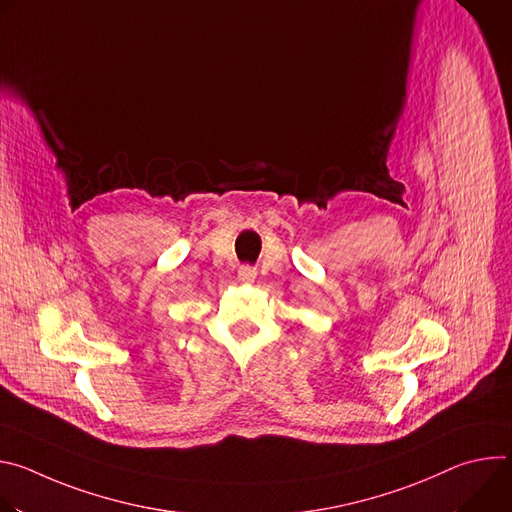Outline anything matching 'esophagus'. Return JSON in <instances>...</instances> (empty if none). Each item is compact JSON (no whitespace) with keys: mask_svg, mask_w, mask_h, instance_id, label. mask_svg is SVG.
<instances>
[{"mask_svg":"<svg viewBox=\"0 0 512 512\" xmlns=\"http://www.w3.org/2000/svg\"><path fill=\"white\" fill-rule=\"evenodd\" d=\"M257 277V269L255 267H251V265H241L239 267V279L241 281H253Z\"/></svg>","mask_w":512,"mask_h":512,"instance_id":"34e87169","label":"esophagus"}]
</instances>
